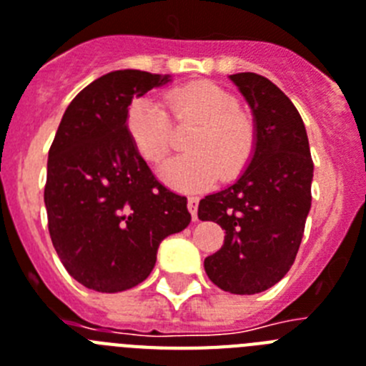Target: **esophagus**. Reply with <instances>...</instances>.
<instances>
[{
  "label": "esophagus",
  "mask_w": 366,
  "mask_h": 366,
  "mask_svg": "<svg viewBox=\"0 0 366 366\" xmlns=\"http://www.w3.org/2000/svg\"><path fill=\"white\" fill-rule=\"evenodd\" d=\"M188 210L192 214L193 221H197V210H199V197H188Z\"/></svg>",
  "instance_id": "1"
}]
</instances>
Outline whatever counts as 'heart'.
<instances>
[{"instance_id": "obj_1", "label": "heart", "mask_w": 366, "mask_h": 366, "mask_svg": "<svg viewBox=\"0 0 366 366\" xmlns=\"http://www.w3.org/2000/svg\"><path fill=\"white\" fill-rule=\"evenodd\" d=\"M167 104L178 121L199 122L186 141L189 152L171 158L159 169L167 186L186 193L202 192L216 184L219 173L232 178L249 164L257 132L229 91L214 84H189L173 89ZM124 126L137 154L149 164H159L167 156L171 121L154 97L134 98L126 109Z\"/></svg>"}]
</instances>
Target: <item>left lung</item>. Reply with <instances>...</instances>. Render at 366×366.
<instances>
[{
	"label": "left lung",
	"mask_w": 366,
	"mask_h": 366,
	"mask_svg": "<svg viewBox=\"0 0 366 366\" xmlns=\"http://www.w3.org/2000/svg\"><path fill=\"white\" fill-rule=\"evenodd\" d=\"M253 113V156L234 184L199 202V219L225 229V244L204 259L214 285L259 294L296 259L311 210L312 165L305 124L290 98L254 72L229 76Z\"/></svg>",
	"instance_id": "left-lung-1"
}]
</instances>
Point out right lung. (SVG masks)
<instances>
[{"label":"right lung","mask_w":366,"mask_h":366,"mask_svg":"<svg viewBox=\"0 0 366 366\" xmlns=\"http://www.w3.org/2000/svg\"><path fill=\"white\" fill-rule=\"evenodd\" d=\"M169 74L113 70L76 94L48 152L44 204L66 272L97 292L149 277L164 238L189 225L188 199L158 182L126 134L132 98Z\"/></svg>","instance_id":"right-lung-1"}]
</instances>
